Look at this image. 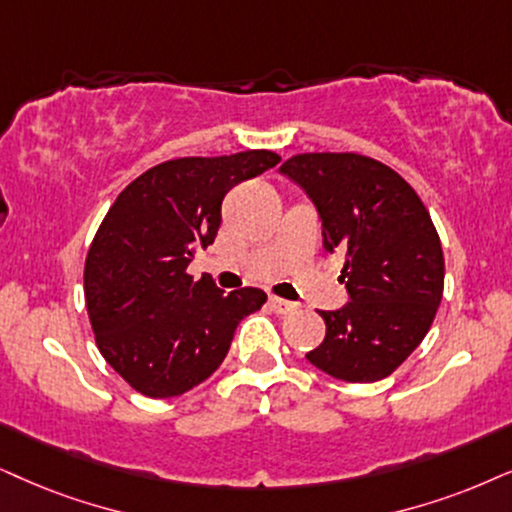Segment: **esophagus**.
I'll use <instances>...</instances> for the list:
<instances>
[{
  "mask_svg": "<svg viewBox=\"0 0 512 512\" xmlns=\"http://www.w3.org/2000/svg\"><path fill=\"white\" fill-rule=\"evenodd\" d=\"M269 304L276 314H293L297 309V302H288L283 297H269Z\"/></svg>",
  "mask_w": 512,
  "mask_h": 512,
  "instance_id": "1",
  "label": "esophagus"
}]
</instances>
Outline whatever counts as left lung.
I'll list each match as a JSON object with an SVG mask.
<instances>
[{
  "label": "left lung",
  "mask_w": 512,
  "mask_h": 512,
  "mask_svg": "<svg viewBox=\"0 0 512 512\" xmlns=\"http://www.w3.org/2000/svg\"><path fill=\"white\" fill-rule=\"evenodd\" d=\"M314 203L323 250L345 257L349 302L321 312L326 338L309 364L347 383L390 375L423 342L444 290L430 212L392 167L357 153H302L281 165Z\"/></svg>",
  "instance_id": "obj_1"
}]
</instances>
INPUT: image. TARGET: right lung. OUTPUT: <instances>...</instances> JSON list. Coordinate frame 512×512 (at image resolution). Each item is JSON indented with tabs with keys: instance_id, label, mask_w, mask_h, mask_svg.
<instances>
[{
	"instance_id": "right-lung-1",
	"label": "right lung",
	"mask_w": 512,
	"mask_h": 512,
	"mask_svg": "<svg viewBox=\"0 0 512 512\" xmlns=\"http://www.w3.org/2000/svg\"><path fill=\"white\" fill-rule=\"evenodd\" d=\"M278 163L271 151L167 160L103 217L84 262V297L99 352L137 392L179 397L208 380L241 319L267 302L260 288L224 293L186 267L215 241L226 193Z\"/></svg>"
}]
</instances>
